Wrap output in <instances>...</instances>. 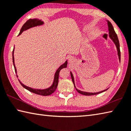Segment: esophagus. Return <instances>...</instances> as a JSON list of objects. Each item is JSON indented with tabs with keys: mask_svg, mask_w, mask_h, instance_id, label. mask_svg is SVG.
I'll list each match as a JSON object with an SVG mask.
<instances>
[{
	"mask_svg": "<svg viewBox=\"0 0 131 131\" xmlns=\"http://www.w3.org/2000/svg\"><path fill=\"white\" fill-rule=\"evenodd\" d=\"M73 61V59H72V58H70V59H69V62L70 63H72Z\"/></svg>",
	"mask_w": 131,
	"mask_h": 131,
	"instance_id": "1",
	"label": "esophagus"
}]
</instances>
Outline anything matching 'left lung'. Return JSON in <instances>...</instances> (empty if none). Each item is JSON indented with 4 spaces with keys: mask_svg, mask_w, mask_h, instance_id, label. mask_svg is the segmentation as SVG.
<instances>
[{
    "mask_svg": "<svg viewBox=\"0 0 131 131\" xmlns=\"http://www.w3.org/2000/svg\"><path fill=\"white\" fill-rule=\"evenodd\" d=\"M108 30H109V34H110V37L111 38V39H112L113 40V42L115 44L116 46V48H117V53H118V56H119V60L120 61V44H119V39H118L117 38V34H116L115 31L114 30V28H113V27L110 21H108ZM71 78H72V80L73 81V83L74 84V87L76 88L75 87V83H74V79H73V76L72 75V73H71ZM76 91H78V92L80 93L81 95H87V96H91V95H97L99 94V93H102L103 92H104V91H107L108 89H106V90H104V91H100V92H96V93H89V92H83V91H81L80 90H78L76 88Z\"/></svg>",
    "mask_w": 131,
    "mask_h": 131,
    "instance_id": "obj_1",
    "label": "left lung"
}]
</instances>
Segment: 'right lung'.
Returning a JSON list of instances; mask_svg holds the SVG:
<instances>
[{"label":"right lung","instance_id":"1","mask_svg":"<svg viewBox=\"0 0 131 131\" xmlns=\"http://www.w3.org/2000/svg\"><path fill=\"white\" fill-rule=\"evenodd\" d=\"M43 24V21H42L41 20H39L38 19H29L27 20L25 23L24 24V25L22 26L21 28L20 29V31L19 34V35H20V34L23 32L24 31L26 30L27 29H29L31 28V27H35L37 26H40L41 25V24ZM14 48L13 51H12V60H13V64H14V68H15V71L16 73V67L15 66V63H14ZM67 66V61H66V62L60 66L58 70L56 71V72L55 74V77H54V80H53V83L52 84L50 88H47V89H44V90H38V89H34V88H31L29 87H27V86L24 85L23 83H21L20 80H19L20 83V84L23 86V87L26 88V90H28L30 92L36 93V94H38L39 95H42V96H48L51 95L52 93H53L56 90V88L58 87V81H59V72H60V70L61 69H63L64 68H66ZM17 78H18V75H16Z\"/></svg>","mask_w":131,"mask_h":131}]
</instances>
